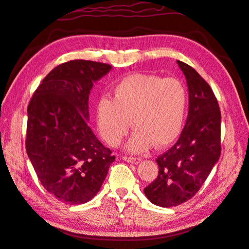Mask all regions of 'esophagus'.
Returning <instances> with one entry per match:
<instances>
[{"instance_id":"esophagus-1","label":"esophagus","mask_w":249,"mask_h":249,"mask_svg":"<svg viewBox=\"0 0 249 249\" xmlns=\"http://www.w3.org/2000/svg\"><path fill=\"white\" fill-rule=\"evenodd\" d=\"M123 160L132 164H139L142 161L141 158H132V157H123Z\"/></svg>"}]
</instances>
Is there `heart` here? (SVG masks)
Returning <instances> with one entry per match:
<instances>
[{"label":"heart","mask_w":249,"mask_h":249,"mask_svg":"<svg viewBox=\"0 0 249 249\" xmlns=\"http://www.w3.org/2000/svg\"><path fill=\"white\" fill-rule=\"evenodd\" d=\"M185 109L186 90L181 82L135 73L118 83L112 100L103 98L99 101L97 126L102 139L116 147L132 124L135 131L126 149L141 153L152 145L163 148L173 142L183 126Z\"/></svg>","instance_id":"b5f03b06"}]
</instances>
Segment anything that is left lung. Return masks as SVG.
Returning <instances> with one entry per match:
<instances>
[{"mask_svg":"<svg viewBox=\"0 0 249 249\" xmlns=\"http://www.w3.org/2000/svg\"><path fill=\"white\" fill-rule=\"evenodd\" d=\"M189 89V114L179 140L156 161L159 175L143 193L152 203L171 208L199 191L220 156V110L212 88L197 71L177 60Z\"/></svg>","mask_w":249,"mask_h":249,"instance_id":"8db88e82","label":"left lung"}]
</instances>
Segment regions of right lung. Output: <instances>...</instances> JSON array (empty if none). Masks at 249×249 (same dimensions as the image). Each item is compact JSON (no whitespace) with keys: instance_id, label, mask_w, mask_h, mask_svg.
I'll return each mask as SVG.
<instances>
[{"instance_id":"1","label":"right lung","mask_w":249,"mask_h":249,"mask_svg":"<svg viewBox=\"0 0 249 249\" xmlns=\"http://www.w3.org/2000/svg\"><path fill=\"white\" fill-rule=\"evenodd\" d=\"M110 69L84 59L60 64L42 80L27 107V156L42 186L65 203L91 200L115 161L88 125L93 83Z\"/></svg>"}]
</instances>
